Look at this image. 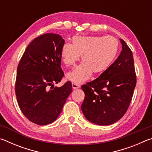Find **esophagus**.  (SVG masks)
<instances>
[{"label":"esophagus","mask_w":152,"mask_h":152,"mask_svg":"<svg viewBox=\"0 0 152 152\" xmlns=\"http://www.w3.org/2000/svg\"><path fill=\"white\" fill-rule=\"evenodd\" d=\"M72 88L73 89H77L80 87V85H79L78 84H76V83H72Z\"/></svg>","instance_id":"1"}]
</instances>
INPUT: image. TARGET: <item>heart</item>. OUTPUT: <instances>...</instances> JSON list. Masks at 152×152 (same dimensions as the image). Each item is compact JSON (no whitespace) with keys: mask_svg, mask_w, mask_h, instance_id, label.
Segmentation results:
<instances>
[{"mask_svg":"<svg viewBox=\"0 0 152 152\" xmlns=\"http://www.w3.org/2000/svg\"><path fill=\"white\" fill-rule=\"evenodd\" d=\"M119 42L113 36H76L72 45L66 43L61 50V58L66 66H72L81 56L83 61L66 74L68 80L80 84L92 72L99 74L109 68L117 54Z\"/></svg>","mask_w":152,"mask_h":152,"instance_id":"heart-1","label":"heart"}]
</instances>
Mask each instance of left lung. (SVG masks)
Returning a JSON list of instances; mask_svg holds the SVG:
<instances>
[{
  "label": "left lung",
  "instance_id": "1",
  "mask_svg": "<svg viewBox=\"0 0 152 152\" xmlns=\"http://www.w3.org/2000/svg\"><path fill=\"white\" fill-rule=\"evenodd\" d=\"M120 42L122 51L114 63L96 79L81 86L85 94L82 111L87 120L99 125H111L121 119L135 88L132 51L124 41Z\"/></svg>",
  "mask_w": 152,
  "mask_h": 152
}]
</instances>
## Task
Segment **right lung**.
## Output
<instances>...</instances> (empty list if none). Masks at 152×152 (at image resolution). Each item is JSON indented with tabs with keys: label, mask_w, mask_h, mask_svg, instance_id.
I'll return each mask as SVG.
<instances>
[{
	"label": "right lung",
	"mask_w": 152,
	"mask_h": 152,
	"mask_svg": "<svg viewBox=\"0 0 152 152\" xmlns=\"http://www.w3.org/2000/svg\"><path fill=\"white\" fill-rule=\"evenodd\" d=\"M64 42L55 33L37 37L27 46L17 67L15 94L18 104L27 119L37 125L55 121L72 92L70 82L60 87L53 84L64 76L60 53Z\"/></svg>",
	"instance_id": "obj_1"
}]
</instances>
